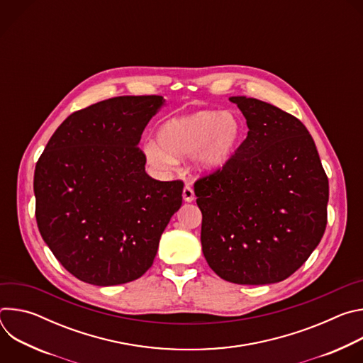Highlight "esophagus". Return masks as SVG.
<instances>
[{
  "instance_id": "1",
  "label": "esophagus",
  "mask_w": 363,
  "mask_h": 363,
  "mask_svg": "<svg viewBox=\"0 0 363 363\" xmlns=\"http://www.w3.org/2000/svg\"><path fill=\"white\" fill-rule=\"evenodd\" d=\"M182 198L185 202H192L195 199V194H194V189L189 184H186L184 186V191H182Z\"/></svg>"
}]
</instances>
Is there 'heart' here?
<instances>
[{
    "instance_id": "obj_1",
    "label": "heart",
    "mask_w": 363,
    "mask_h": 363,
    "mask_svg": "<svg viewBox=\"0 0 363 363\" xmlns=\"http://www.w3.org/2000/svg\"><path fill=\"white\" fill-rule=\"evenodd\" d=\"M244 128L234 112L202 111L168 121L158 133V142L145 145L146 161L158 169H169L181 158L196 153L201 171L225 167L242 142Z\"/></svg>"
}]
</instances>
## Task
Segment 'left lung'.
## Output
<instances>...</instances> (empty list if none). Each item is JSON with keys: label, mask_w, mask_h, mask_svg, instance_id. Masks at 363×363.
<instances>
[{"label": "left lung", "mask_w": 363, "mask_h": 363, "mask_svg": "<svg viewBox=\"0 0 363 363\" xmlns=\"http://www.w3.org/2000/svg\"><path fill=\"white\" fill-rule=\"evenodd\" d=\"M248 135L233 160L194 184L206 263L235 284L290 277L320 242L329 181L312 135L293 115L252 97H230Z\"/></svg>", "instance_id": "left-lung-1"}]
</instances>
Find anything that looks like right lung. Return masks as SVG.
Here are the masks:
<instances>
[{"instance_id":"add662e5","label":"right lung","mask_w":363,"mask_h":363,"mask_svg":"<svg viewBox=\"0 0 363 363\" xmlns=\"http://www.w3.org/2000/svg\"><path fill=\"white\" fill-rule=\"evenodd\" d=\"M164 97L119 96L72 113L34 171L35 220L60 264L94 286L143 276L182 205L184 182L145 172L138 146Z\"/></svg>"}]
</instances>
